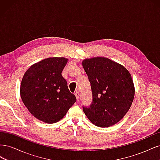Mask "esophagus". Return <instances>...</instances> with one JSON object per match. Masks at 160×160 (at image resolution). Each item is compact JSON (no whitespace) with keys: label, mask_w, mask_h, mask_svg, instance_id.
I'll return each instance as SVG.
<instances>
[{"label":"esophagus","mask_w":160,"mask_h":160,"mask_svg":"<svg viewBox=\"0 0 160 160\" xmlns=\"http://www.w3.org/2000/svg\"><path fill=\"white\" fill-rule=\"evenodd\" d=\"M75 97H76V98H77V101H78V100H79V95H80V93H79V92H76V93H75Z\"/></svg>","instance_id":"esophagus-1"}]
</instances>
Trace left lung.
<instances>
[{"instance_id":"1","label":"left lung","mask_w":160,"mask_h":160,"mask_svg":"<svg viewBox=\"0 0 160 160\" xmlns=\"http://www.w3.org/2000/svg\"><path fill=\"white\" fill-rule=\"evenodd\" d=\"M83 67L90 82L92 102L83 110L92 123L100 128L111 126L129 109L135 89L129 71L105 57L87 59Z\"/></svg>"}]
</instances>
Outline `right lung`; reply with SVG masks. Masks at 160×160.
I'll use <instances>...</instances> for the list:
<instances>
[{
	"label": "right lung",
	"instance_id": "right-lung-1",
	"mask_svg": "<svg viewBox=\"0 0 160 160\" xmlns=\"http://www.w3.org/2000/svg\"><path fill=\"white\" fill-rule=\"evenodd\" d=\"M67 62L63 57L47 58L30 67L22 77L23 103L34 117L47 123L59 122L77 101L61 75Z\"/></svg>",
	"mask_w": 160,
	"mask_h": 160
}]
</instances>
